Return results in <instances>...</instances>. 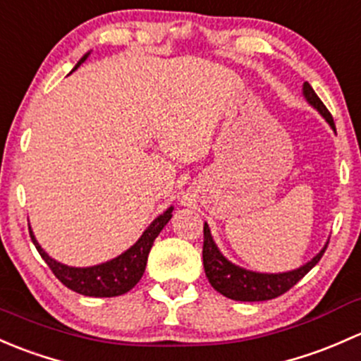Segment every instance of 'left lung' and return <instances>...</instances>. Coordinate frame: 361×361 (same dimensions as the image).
Listing matches in <instances>:
<instances>
[{
  "instance_id": "8db88e82",
  "label": "left lung",
  "mask_w": 361,
  "mask_h": 361,
  "mask_svg": "<svg viewBox=\"0 0 361 361\" xmlns=\"http://www.w3.org/2000/svg\"><path fill=\"white\" fill-rule=\"evenodd\" d=\"M302 94L307 102L325 118L326 123L332 126V130H336L332 114L329 113L325 104L319 100V97L314 94V90L311 88V85L307 81L302 87ZM325 250L326 247H323L319 250V254L314 255L310 262L297 267V269L288 271V273H255V271L243 269V267L229 262L221 254L217 245H215L207 222L203 226V267H205V274L215 290L233 300L259 302V300H269L274 299V297H280L281 293L290 290L297 281L302 280L317 266L322 255L325 254Z\"/></svg>"
}]
</instances>
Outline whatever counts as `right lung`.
I'll use <instances>...</instances> for the list:
<instances>
[{"label":"right lung","mask_w":361,"mask_h":361,"mask_svg":"<svg viewBox=\"0 0 361 361\" xmlns=\"http://www.w3.org/2000/svg\"><path fill=\"white\" fill-rule=\"evenodd\" d=\"M87 57L88 54L74 66V69L80 68V64L87 61ZM172 210L173 207L166 208L159 217H156L149 224V228L142 233V236L135 241V245H132L123 254L118 255L113 261L97 264V266L92 267H71L54 261L43 250L42 245L36 241L31 228H29V235H31L36 250L39 252L43 261L48 264L51 273L71 290L88 297H116L132 290L139 283V280L144 274V269H146L147 255H149L151 247H153L156 236L161 233L166 222L172 219Z\"/></svg>","instance_id":"add662e5"}]
</instances>
